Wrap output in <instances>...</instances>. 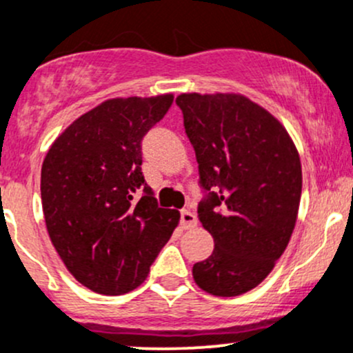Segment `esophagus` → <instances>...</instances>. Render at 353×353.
I'll use <instances>...</instances> for the list:
<instances>
[{"label": "esophagus", "instance_id": "obj_1", "mask_svg": "<svg viewBox=\"0 0 353 353\" xmlns=\"http://www.w3.org/2000/svg\"><path fill=\"white\" fill-rule=\"evenodd\" d=\"M181 223H183L184 228H194L198 225V218H196V214L191 210H183V213H181Z\"/></svg>", "mask_w": 353, "mask_h": 353}]
</instances>
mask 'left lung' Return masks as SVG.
<instances>
[{"label": "left lung", "mask_w": 353, "mask_h": 353, "mask_svg": "<svg viewBox=\"0 0 353 353\" xmlns=\"http://www.w3.org/2000/svg\"><path fill=\"white\" fill-rule=\"evenodd\" d=\"M176 103L201 186L220 189L198 206L214 250L192 265V279L213 296H240L269 276L291 240L303 188L298 148L274 114L239 92H183Z\"/></svg>", "instance_id": "1"}]
</instances>
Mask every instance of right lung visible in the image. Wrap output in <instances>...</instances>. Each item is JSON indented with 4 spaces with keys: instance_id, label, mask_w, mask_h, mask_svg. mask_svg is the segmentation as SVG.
<instances>
[{
    "instance_id": "1",
    "label": "right lung",
    "mask_w": 353,
    "mask_h": 353,
    "mask_svg": "<svg viewBox=\"0 0 353 353\" xmlns=\"http://www.w3.org/2000/svg\"><path fill=\"white\" fill-rule=\"evenodd\" d=\"M172 99L170 92L106 99L74 120L43 159L40 192L52 245L77 283L98 294L139 288L179 225V211L157 205L140 167L143 135Z\"/></svg>"
}]
</instances>
